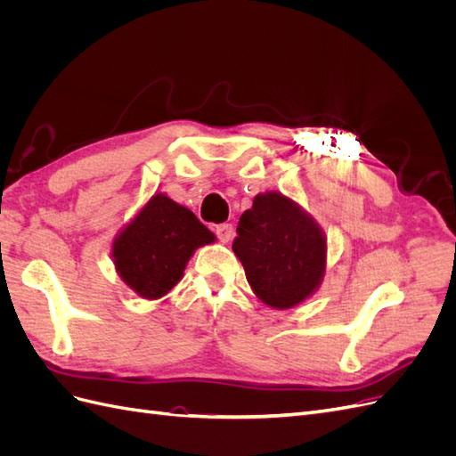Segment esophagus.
<instances>
[{"mask_svg":"<svg viewBox=\"0 0 456 456\" xmlns=\"http://www.w3.org/2000/svg\"><path fill=\"white\" fill-rule=\"evenodd\" d=\"M215 233L216 238L223 241V243H228L232 238H233V226L232 224H218L215 228Z\"/></svg>","mask_w":456,"mask_h":456,"instance_id":"1","label":"esophagus"}]
</instances>
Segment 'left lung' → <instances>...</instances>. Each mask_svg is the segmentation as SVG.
Instances as JSON below:
<instances>
[{
    "label": "left lung",
    "mask_w": 456,
    "mask_h": 456,
    "mask_svg": "<svg viewBox=\"0 0 456 456\" xmlns=\"http://www.w3.org/2000/svg\"><path fill=\"white\" fill-rule=\"evenodd\" d=\"M232 249L255 295L272 308L300 305L323 280L327 243L322 228L278 191L253 200L240 218Z\"/></svg>",
    "instance_id": "1"
}]
</instances>
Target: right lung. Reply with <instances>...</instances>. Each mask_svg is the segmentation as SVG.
I'll return each mask as SVG.
<instances>
[{
	"instance_id": "add662e5",
	"label": "right lung",
	"mask_w": 456,
	"mask_h": 456,
	"mask_svg": "<svg viewBox=\"0 0 456 456\" xmlns=\"http://www.w3.org/2000/svg\"><path fill=\"white\" fill-rule=\"evenodd\" d=\"M215 236L186 207L165 194L151 196L114 240L119 278L142 298H159L181 281L186 262Z\"/></svg>"
}]
</instances>
